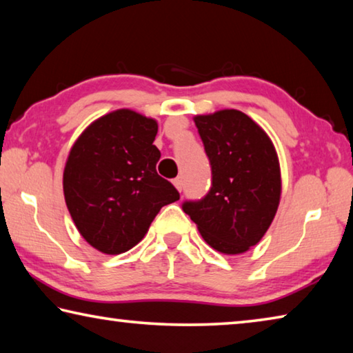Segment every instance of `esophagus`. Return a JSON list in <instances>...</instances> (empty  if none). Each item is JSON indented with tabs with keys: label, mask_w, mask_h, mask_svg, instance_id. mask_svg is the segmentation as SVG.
I'll list each match as a JSON object with an SVG mask.
<instances>
[{
	"label": "esophagus",
	"mask_w": 353,
	"mask_h": 353,
	"mask_svg": "<svg viewBox=\"0 0 353 353\" xmlns=\"http://www.w3.org/2000/svg\"><path fill=\"white\" fill-rule=\"evenodd\" d=\"M172 183H174V187L179 190V191H182V187H183V183H182V179L181 177H177V179H174V181H172Z\"/></svg>",
	"instance_id": "obj_1"
}]
</instances>
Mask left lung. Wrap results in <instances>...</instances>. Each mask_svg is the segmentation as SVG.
I'll use <instances>...</instances> for the list:
<instances>
[{"mask_svg": "<svg viewBox=\"0 0 353 353\" xmlns=\"http://www.w3.org/2000/svg\"><path fill=\"white\" fill-rule=\"evenodd\" d=\"M193 119L212 165V188L204 199L182 208L214 250L243 254L261 240L277 213L282 193L277 151L265 130L240 110Z\"/></svg>", "mask_w": 353, "mask_h": 353, "instance_id": "obj_1", "label": "left lung"}]
</instances>
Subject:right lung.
<instances>
[{"mask_svg":"<svg viewBox=\"0 0 353 353\" xmlns=\"http://www.w3.org/2000/svg\"><path fill=\"white\" fill-rule=\"evenodd\" d=\"M159 124L130 109L103 115L77 137L63 170L71 219L90 246L117 255L139 244L160 208L179 199L155 170Z\"/></svg>","mask_w":353,"mask_h":353,"instance_id":"1","label":"right lung"}]
</instances>
